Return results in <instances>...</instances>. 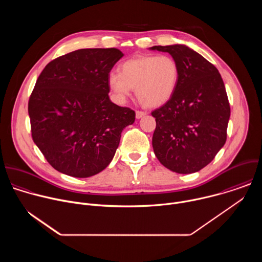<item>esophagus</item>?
Wrapping results in <instances>:
<instances>
[{
    "mask_svg": "<svg viewBox=\"0 0 262 262\" xmlns=\"http://www.w3.org/2000/svg\"><path fill=\"white\" fill-rule=\"evenodd\" d=\"M145 115H146L145 112H142V111H137V112H136V118H137V119H140V118L144 117Z\"/></svg>",
    "mask_w": 262,
    "mask_h": 262,
    "instance_id": "esophagus-1",
    "label": "esophagus"
}]
</instances>
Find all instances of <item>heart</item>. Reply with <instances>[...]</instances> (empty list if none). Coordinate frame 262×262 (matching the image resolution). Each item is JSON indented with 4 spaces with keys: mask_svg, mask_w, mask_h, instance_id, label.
Returning a JSON list of instances; mask_svg holds the SVG:
<instances>
[{
    "mask_svg": "<svg viewBox=\"0 0 262 262\" xmlns=\"http://www.w3.org/2000/svg\"><path fill=\"white\" fill-rule=\"evenodd\" d=\"M179 77V65L171 56L141 55L123 61L119 73L110 72L107 85L119 101H124L136 89L141 103L159 107L172 98Z\"/></svg>",
    "mask_w": 262,
    "mask_h": 262,
    "instance_id": "1",
    "label": "heart"
}]
</instances>
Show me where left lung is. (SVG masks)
I'll list each match as a JSON object with an SVG mask.
<instances>
[{"instance_id": "left-lung-1", "label": "left lung", "mask_w": 262, "mask_h": 262, "mask_svg": "<svg viewBox=\"0 0 262 262\" xmlns=\"http://www.w3.org/2000/svg\"><path fill=\"white\" fill-rule=\"evenodd\" d=\"M169 53L180 69L172 98L155 110V155L163 166L180 173H195L207 166L227 139L230 105L219 70L183 45L156 46Z\"/></svg>"}]
</instances>
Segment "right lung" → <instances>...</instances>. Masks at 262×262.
<instances>
[{"label":"right lung","instance_id":"1","mask_svg":"<svg viewBox=\"0 0 262 262\" xmlns=\"http://www.w3.org/2000/svg\"><path fill=\"white\" fill-rule=\"evenodd\" d=\"M117 49H82L51 61L36 81L28 112L34 143L57 171L85 178L113 160L136 113L108 97Z\"/></svg>","mask_w":262,"mask_h":262}]
</instances>
